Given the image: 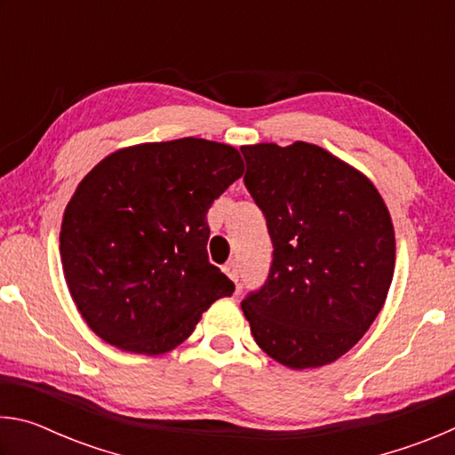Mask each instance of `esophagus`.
<instances>
[{
    "instance_id": "34e87169",
    "label": "esophagus",
    "mask_w": 455,
    "mask_h": 455,
    "mask_svg": "<svg viewBox=\"0 0 455 455\" xmlns=\"http://www.w3.org/2000/svg\"><path fill=\"white\" fill-rule=\"evenodd\" d=\"M222 271H225V275L228 276L230 281H233L235 284H238V267L235 263H227L225 267H222Z\"/></svg>"
}]
</instances>
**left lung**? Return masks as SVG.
<instances>
[{"mask_svg": "<svg viewBox=\"0 0 455 455\" xmlns=\"http://www.w3.org/2000/svg\"><path fill=\"white\" fill-rule=\"evenodd\" d=\"M244 187L267 219L273 265L241 303L268 357L333 363L371 327L395 268V230L373 182L321 146H241Z\"/></svg>", "mask_w": 455, "mask_h": 455, "instance_id": "left-lung-1", "label": "left lung"}]
</instances>
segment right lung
<instances>
[{"label": "right lung", "instance_id": "right-lung-1", "mask_svg": "<svg viewBox=\"0 0 455 455\" xmlns=\"http://www.w3.org/2000/svg\"><path fill=\"white\" fill-rule=\"evenodd\" d=\"M243 172L233 146L179 138L120 148L84 176L61 220L60 255L100 339L163 355L233 295V281L209 263L206 212Z\"/></svg>", "mask_w": 455, "mask_h": 455}]
</instances>
